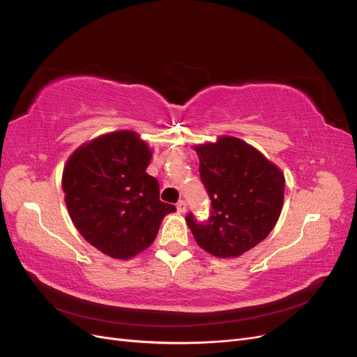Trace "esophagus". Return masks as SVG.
Here are the masks:
<instances>
[{
    "mask_svg": "<svg viewBox=\"0 0 357 357\" xmlns=\"http://www.w3.org/2000/svg\"><path fill=\"white\" fill-rule=\"evenodd\" d=\"M177 211L178 213H185L186 211V202L185 201H178L177 202Z\"/></svg>",
    "mask_w": 357,
    "mask_h": 357,
    "instance_id": "34e87169",
    "label": "esophagus"
}]
</instances>
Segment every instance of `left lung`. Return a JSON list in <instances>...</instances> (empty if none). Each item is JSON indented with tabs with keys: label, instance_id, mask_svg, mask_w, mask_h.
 <instances>
[{
	"label": "left lung",
	"instance_id": "left-lung-1",
	"mask_svg": "<svg viewBox=\"0 0 357 357\" xmlns=\"http://www.w3.org/2000/svg\"><path fill=\"white\" fill-rule=\"evenodd\" d=\"M195 150L211 215L199 223L189 213L188 226L202 250L222 259L238 257L274 229L284 201L283 172L236 137L223 135Z\"/></svg>",
	"mask_w": 357,
	"mask_h": 357
}]
</instances>
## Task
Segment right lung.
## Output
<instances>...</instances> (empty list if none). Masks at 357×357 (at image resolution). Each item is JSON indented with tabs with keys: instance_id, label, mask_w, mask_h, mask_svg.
<instances>
[{
	"instance_id": "obj_1",
	"label": "right lung",
	"mask_w": 357,
	"mask_h": 357,
	"mask_svg": "<svg viewBox=\"0 0 357 357\" xmlns=\"http://www.w3.org/2000/svg\"><path fill=\"white\" fill-rule=\"evenodd\" d=\"M152 159L134 131L104 134L75 149L62 172L70 218L83 238L104 255L131 259L152 244L162 219L176 207L159 199Z\"/></svg>"
}]
</instances>
